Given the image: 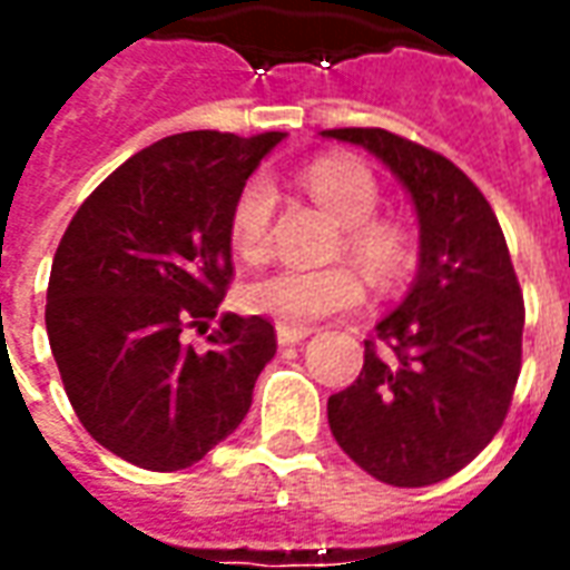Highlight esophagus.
Returning <instances> with one entry per match:
<instances>
[{
  "instance_id": "esophagus-1",
  "label": "esophagus",
  "mask_w": 570,
  "mask_h": 570,
  "mask_svg": "<svg viewBox=\"0 0 570 570\" xmlns=\"http://www.w3.org/2000/svg\"><path fill=\"white\" fill-rule=\"evenodd\" d=\"M308 326H286V323H277V342L281 345H296L302 338H308Z\"/></svg>"
}]
</instances>
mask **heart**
Here are the masks:
<instances>
[{
	"label": "heart",
	"instance_id": "b5f03b06",
	"mask_svg": "<svg viewBox=\"0 0 570 570\" xmlns=\"http://www.w3.org/2000/svg\"><path fill=\"white\" fill-rule=\"evenodd\" d=\"M305 188L323 210L342 228V244L351 259L370 274L379 286L396 284L412 262V235L394 216H375L382 204V186L366 164L354 158H317L305 167ZM274 188L268 179H249L237 195L228 235L232 247L244 259H259L272 237ZM244 308L262 317H272L286 326L308 323L357 308L363 302V281L351 265L330 268H293L277 265L249 277L240 289Z\"/></svg>",
	"mask_w": 570,
	"mask_h": 570
}]
</instances>
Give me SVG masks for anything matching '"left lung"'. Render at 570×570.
<instances>
[{
  "label": "left lung",
  "mask_w": 570,
  "mask_h": 570,
  "mask_svg": "<svg viewBox=\"0 0 570 570\" xmlns=\"http://www.w3.org/2000/svg\"><path fill=\"white\" fill-rule=\"evenodd\" d=\"M323 137L382 158L421 228L419 277L375 326L357 382L330 396V430L370 476L433 485L489 445L513 403L525 302L510 249L485 195L440 151L382 128Z\"/></svg>",
  "instance_id": "1"
}]
</instances>
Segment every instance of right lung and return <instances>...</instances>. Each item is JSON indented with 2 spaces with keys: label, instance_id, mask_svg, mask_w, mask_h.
I'll list each match as a JSON object with an SVG mask.
<instances>
[{
  "label": "right lung",
  "instance_id": "add662e5",
  "mask_svg": "<svg viewBox=\"0 0 570 570\" xmlns=\"http://www.w3.org/2000/svg\"><path fill=\"white\" fill-rule=\"evenodd\" d=\"M281 130H188L106 176L60 237L45 326L81 428L155 473L198 464L244 421L277 351L265 317L223 314L228 216Z\"/></svg>",
  "mask_w": 570,
  "mask_h": 570
}]
</instances>
